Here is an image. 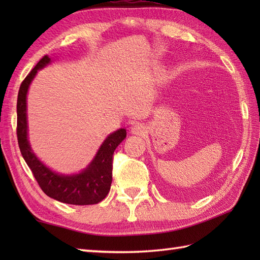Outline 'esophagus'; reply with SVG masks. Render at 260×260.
Instances as JSON below:
<instances>
[{"mask_svg":"<svg viewBox=\"0 0 260 260\" xmlns=\"http://www.w3.org/2000/svg\"><path fill=\"white\" fill-rule=\"evenodd\" d=\"M145 132H146L145 126H143L140 123H135V124H133V126L131 127V133L134 135L142 136V135H144Z\"/></svg>","mask_w":260,"mask_h":260,"instance_id":"obj_1","label":"esophagus"}]
</instances>
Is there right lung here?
<instances>
[{"mask_svg":"<svg viewBox=\"0 0 260 260\" xmlns=\"http://www.w3.org/2000/svg\"><path fill=\"white\" fill-rule=\"evenodd\" d=\"M49 62H50V58L48 56L43 57L20 86L18 104H16V113H18L16 135H18L21 154L27 167L30 168L39 186L48 197L60 202L76 204V206L98 203L106 198L110 190L113 155L116 147L126 137V129L120 128L110 134L98 150L89 167L79 174L70 176L59 175L39 161L31 151L29 141H27L26 92L38 70L45 67Z\"/></svg>","mask_w":260,"mask_h":260,"instance_id":"obj_1","label":"right lung"}]
</instances>
